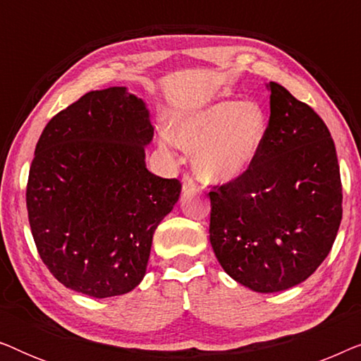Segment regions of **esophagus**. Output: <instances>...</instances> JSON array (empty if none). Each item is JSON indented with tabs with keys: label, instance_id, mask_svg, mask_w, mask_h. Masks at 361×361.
<instances>
[{
	"label": "esophagus",
	"instance_id": "obj_1",
	"mask_svg": "<svg viewBox=\"0 0 361 361\" xmlns=\"http://www.w3.org/2000/svg\"><path fill=\"white\" fill-rule=\"evenodd\" d=\"M182 192H184L185 195H192V194H197V192H199V189H197V184L192 177H189V176L182 177Z\"/></svg>",
	"mask_w": 361,
	"mask_h": 361
}]
</instances>
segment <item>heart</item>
<instances>
[{"instance_id":"b5f03b06","label":"heart","mask_w":361,"mask_h":361,"mask_svg":"<svg viewBox=\"0 0 361 361\" xmlns=\"http://www.w3.org/2000/svg\"><path fill=\"white\" fill-rule=\"evenodd\" d=\"M268 135V118L258 103L221 100L174 120L164 146L194 154V172L210 184L240 179L258 159Z\"/></svg>"}]
</instances>
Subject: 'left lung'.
Masks as SVG:
<instances>
[{"label":"left lung","mask_w":361,"mask_h":361,"mask_svg":"<svg viewBox=\"0 0 361 361\" xmlns=\"http://www.w3.org/2000/svg\"><path fill=\"white\" fill-rule=\"evenodd\" d=\"M268 135L240 179L210 192V243L255 293L298 286L322 264L342 220V182L329 128L283 85L266 83Z\"/></svg>","instance_id":"obj_1"}]
</instances>
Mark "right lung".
<instances>
[{"instance_id":"right-lung-1","label":"right lung","mask_w":361,"mask_h":361,"mask_svg":"<svg viewBox=\"0 0 361 361\" xmlns=\"http://www.w3.org/2000/svg\"><path fill=\"white\" fill-rule=\"evenodd\" d=\"M154 128L126 87L88 92L39 137L26 204L37 251L66 288L103 299L146 274L152 235L180 197V182L147 171Z\"/></svg>"}]
</instances>
